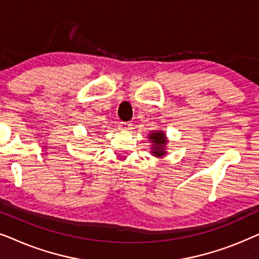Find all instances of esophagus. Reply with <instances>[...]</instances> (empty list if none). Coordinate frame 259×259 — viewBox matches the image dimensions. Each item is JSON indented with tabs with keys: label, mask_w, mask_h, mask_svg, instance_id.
Instances as JSON below:
<instances>
[{
	"label": "esophagus",
	"mask_w": 259,
	"mask_h": 259,
	"mask_svg": "<svg viewBox=\"0 0 259 259\" xmlns=\"http://www.w3.org/2000/svg\"><path fill=\"white\" fill-rule=\"evenodd\" d=\"M119 130L130 131V130H132V125H131V123H127V122H120L119 123Z\"/></svg>",
	"instance_id": "esophagus-1"
}]
</instances>
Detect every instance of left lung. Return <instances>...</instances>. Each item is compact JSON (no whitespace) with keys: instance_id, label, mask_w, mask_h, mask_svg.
<instances>
[{"instance_id":"8db88e82","label":"left lung","mask_w":259,"mask_h":259,"mask_svg":"<svg viewBox=\"0 0 259 259\" xmlns=\"http://www.w3.org/2000/svg\"><path fill=\"white\" fill-rule=\"evenodd\" d=\"M148 140L152 144L151 146V154L155 158H162L165 157L166 153V145H167L168 140L166 137L165 132L162 131H151L150 134H147Z\"/></svg>"}]
</instances>
